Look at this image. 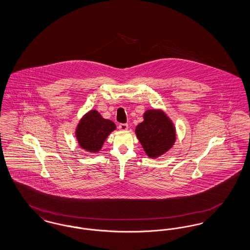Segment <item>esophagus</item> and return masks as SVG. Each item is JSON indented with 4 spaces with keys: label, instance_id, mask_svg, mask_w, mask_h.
I'll return each mask as SVG.
<instances>
[{
    "label": "esophagus",
    "instance_id": "esophagus-1",
    "mask_svg": "<svg viewBox=\"0 0 250 250\" xmlns=\"http://www.w3.org/2000/svg\"><path fill=\"white\" fill-rule=\"evenodd\" d=\"M118 128L122 131L127 130L128 129V125L127 124H120Z\"/></svg>",
    "mask_w": 250,
    "mask_h": 250
}]
</instances>
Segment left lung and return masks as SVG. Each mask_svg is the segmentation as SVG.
<instances>
[{
  "instance_id": "1",
  "label": "left lung",
  "mask_w": 250,
  "mask_h": 250,
  "mask_svg": "<svg viewBox=\"0 0 250 250\" xmlns=\"http://www.w3.org/2000/svg\"><path fill=\"white\" fill-rule=\"evenodd\" d=\"M135 132L146 155L152 158L164 155L176 140L173 123L160 109L146 110Z\"/></svg>"
}]
</instances>
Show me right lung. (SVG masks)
Instances as JSON below:
<instances>
[{"label":"right lung","instance_id":"add662e5","mask_svg":"<svg viewBox=\"0 0 250 250\" xmlns=\"http://www.w3.org/2000/svg\"><path fill=\"white\" fill-rule=\"evenodd\" d=\"M116 129L115 124L104 119L101 114L92 109L81 119L76 128V138L80 146L91 153H98L107 136Z\"/></svg>","mask_w":250,"mask_h":250}]
</instances>
